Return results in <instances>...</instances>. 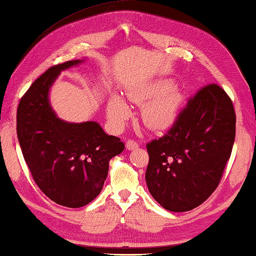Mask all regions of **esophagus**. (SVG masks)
I'll return each instance as SVG.
<instances>
[{
	"mask_svg": "<svg viewBox=\"0 0 256 256\" xmlns=\"http://www.w3.org/2000/svg\"><path fill=\"white\" fill-rule=\"evenodd\" d=\"M138 146H140V144H138L137 142L132 140H128L127 142H126V148L129 150H135V148H138Z\"/></svg>",
	"mask_w": 256,
	"mask_h": 256,
	"instance_id": "esophagus-1",
	"label": "esophagus"
}]
</instances>
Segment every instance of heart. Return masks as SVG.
Instances as JSON below:
<instances>
[{"mask_svg": "<svg viewBox=\"0 0 256 256\" xmlns=\"http://www.w3.org/2000/svg\"><path fill=\"white\" fill-rule=\"evenodd\" d=\"M128 98L136 104H144L142 119L148 128L164 130L177 120L182 108L184 96L170 79H161L140 88L128 92ZM130 111L124 100L118 95H112L108 103V116L111 122L121 127L129 118Z\"/></svg>", "mask_w": 256, "mask_h": 256, "instance_id": "obj_1", "label": "heart"}]
</instances>
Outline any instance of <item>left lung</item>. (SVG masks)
I'll use <instances>...</instances> for the list:
<instances>
[{"label": "left lung", "mask_w": 256, "mask_h": 256, "mask_svg": "<svg viewBox=\"0 0 256 256\" xmlns=\"http://www.w3.org/2000/svg\"><path fill=\"white\" fill-rule=\"evenodd\" d=\"M236 135L232 100L216 84L188 100L174 126L146 145L145 180L153 198L171 212H186L208 198L222 177Z\"/></svg>", "instance_id": "obj_1"}]
</instances>
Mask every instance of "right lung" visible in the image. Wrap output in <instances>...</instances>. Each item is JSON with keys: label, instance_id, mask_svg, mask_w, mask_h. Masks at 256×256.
Instances as JSON below:
<instances>
[{"label": "right lung", "instance_id": "right-lung-1", "mask_svg": "<svg viewBox=\"0 0 256 256\" xmlns=\"http://www.w3.org/2000/svg\"><path fill=\"white\" fill-rule=\"evenodd\" d=\"M84 61L46 70L22 96L16 111V135L37 186L53 202L74 208L85 206L100 194L108 161L124 148L120 138L108 135L96 121L68 122L53 110L50 90L56 79Z\"/></svg>", "mask_w": 256, "mask_h": 256}]
</instances>
